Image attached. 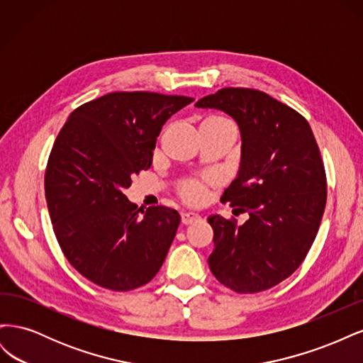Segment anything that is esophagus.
Masks as SVG:
<instances>
[{"instance_id":"34e87169","label":"esophagus","mask_w":363,"mask_h":363,"mask_svg":"<svg viewBox=\"0 0 363 363\" xmlns=\"http://www.w3.org/2000/svg\"><path fill=\"white\" fill-rule=\"evenodd\" d=\"M200 219L201 218L199 215H195V213H182V224L183 225H189L192 223L200 221Z\"/></svg>"}]
</instances>
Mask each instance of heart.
Listing matches in <instances>:
<instances>
[{"label": "heart", "mask_w": 363, "mask_h": 363, "mask_svg": "<svg viewBox=\"0 0 363 363\" xmlns=\"http://www.w3.org/2000/svg\"><path fill=\"white\" fill-rule=\"evenodd\" d=\"M207 121H216V123H228V121L223 118H211ZM180 195L184 201L189 204H201L207 199V189L206 184L200 180H189L184 182L180 186Z\"/></svg>", "instance_id": "heart-1"}]
</instances>
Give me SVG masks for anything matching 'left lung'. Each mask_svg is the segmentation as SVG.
<instances>
[{"label": "left lung", "instance_id": "left-lung-1", "mask_svg": "<svg viewBox=\"0 0 363 363\" xmlns=\"http://www.w3.org/2000/svg\"><path fill=\"white\" fill-rule=\"evenodd\" d=\"M232 116L240 131V167L221 201L248 219L207 218L215 250L208 267L239 294L276 286L301 265L320 228L327 182L309 123L265 92L224 87L196 101Z\"/></svg>", "mask_w": 363, "mask_h": 363}]
</instances>
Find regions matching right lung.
<instances>
[{"label": "right lung", "instance_id": "obj_1", "mask_svg": "<svg viewBox=\"0 0 363 363\" xmlns=\"http://www.w3.org/2000/svg\"><path fill=\"white\" fill-rule=\"evenodd\" d=\"M194 101L182 95L112 92L77 107L54 142L45 199L71 265L106 289L131 291L159 272L180 224L177 211L130 203L163 124Z\"/></svg>", "mask_w": 363, "mask_h": 363}]
</instances>
